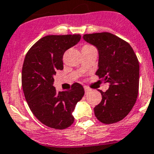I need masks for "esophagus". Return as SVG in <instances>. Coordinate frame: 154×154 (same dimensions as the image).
Returning a JSON list of instances; mask_svg holds the SVG:
<instances>
[{"label": "esophagus", "instance_id": "34e87169", "mask_svg": "<svg viewBox=\"0 0 154 154\" xmlns=\"http://www.w3.org/2000/svg\"><path fill=\"white\" fill-rule=\"evenodd\" d=\"M85 94H88L89 91H91V89L88 87H85Z\"/></svg>", "mask_w": 154, "mask_h": 154}]
</instances>
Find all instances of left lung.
Segmentation results:
<instances>
[{
    "mask_svg": "<svg viewBox=\"0 0 154 154\" xmlns=\"http://www.w3.org/2000/svg\"><path fill=\"white\" fill-rule=\"evenodd\" d=\"M83 38L99 51V69L95 74L109 84L100 91L102 101L94 108L95 117L103 124H113L131 110L139 93V64L128 42L110 33L85 34Z\"/></svg>",
    "mask_w": 154,
    "mask_h": 154,
    "instance_id": "obj_1",
    "label": "left lung"
}]
</instances>
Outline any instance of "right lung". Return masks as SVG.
<instances>
[{
	"mask_svg": "<svg viewBox=\"0 0 154 154\" xmlns=\"http://www.w3.org/2000/svg\"><path fill=\"white\" fill-rule=\"evenodd\" d=\"M80 34L48 35L30 48L22 69V86L29 109L41 123L55 129H65L74 121L73 111L85 95L83 86L74 83L68 91H56L54 75L63 69L66 50L77 45Z\"/></svg>",
	"mask_w": 154,
	"mask_h": 154,
	"instance_id": "right-lung-1",
	"label": "right lung"
}]
</instances>
